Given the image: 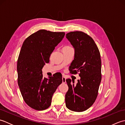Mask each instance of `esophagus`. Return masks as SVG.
<instances>
[{
	"label": "esophagus",
	"instance_id": "obj_1",
	"mask_svg": "<svg viewBox=\"0 0 125 125\" xmlns=\"http://www.w3.org/2000/svg\"><path fill=\"white\" fill-rule=\"evenodd\" d=\"M62 82H63V83H65L66 82V78L64 76H63V77H62Z\"/></svg>",
	"mask_w": 125,
	"mask_h": 125
}]
</instances>
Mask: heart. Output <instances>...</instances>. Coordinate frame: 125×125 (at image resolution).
<instances>
[{
	"mask_svg": "<svg viewBox=\"0 0 125 125\" xmlns=\"http://www.w3.org/2000/svg\"><path fill=\"white\" fill-rule=\"evenodd\" d=\"M67 47V48H69V47H70V46H65V47Z\"/></svg>",
	"mask_w": 125,
	"mask_h": 125,
	"instance_id": "heart-1",
	"label": "heart"
}]
</instances>
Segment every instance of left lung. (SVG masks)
Wrapping results in <instances>:
<instances>
[{"label":"left lung","mask_w":125,"mask_h":125,"mask_svg":"<svg viewBox=\"0 0 125 125\" xmlns=\"http://www.w3.org/2000/svg\"><path fill=\"white\" fill-rule=\"evenodd\" d=\"M66 38L75 48V58L69 67L70 73H79L81 77L76 85L67 79L69 89L65 94V104L69 109L83 112L93 105L98 95L102 79L100 54L91 37L83 31H71Z\"/></svg>","instance_id":"8db88e82"}]
</instances>
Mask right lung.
I'll list each match as a JSON object with an SVG mask.
<instances>
[{"mask_svg": "<svg viewBox=\"0 0 125 125\" xmlns=\"http://www.w3.org/2000/svg\"><path fill=\"white\" fill-rule=\"evenodd\" d=\"M64 35V32L41 30L29 36L22 44L17 62L18 83L23 100L34 110L48 108L53 94L62 83L61 73L48 79L43 77L42 69Z\"/></svg>", "mask_w": 125, "mask_h": 125, "instance_id": "obj_1", "label": "right lung"}]
</instances>
